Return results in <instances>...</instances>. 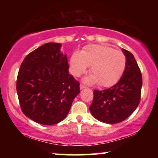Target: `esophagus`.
Returning <instances> with one entry per match:
<instances>
[{
	"instance_id": "34e87169",
	"label": "esophagus",
	"mask_w": 158,
	"mask_h": 158,
	"mask_svg": "<svg viewBox=\"0 0 158 158\" xmlns=\"http://www.w3.org/2000/svg\"><path fill=\"white\" fill-rule=\"evenodd\" d=\"M85 88V86L84 85H82V84L80 85V89H81V90H82V89H84Z\"/></svg>"
}]
</instances>
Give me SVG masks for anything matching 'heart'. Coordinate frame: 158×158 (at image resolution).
Instances as JSON below:
<instances>
[{
    "mask_svg": "<svg viewBox=\"0 0 158 158\" xmlns=\"http://www.w3.org/2000/svg\"><path fill=\"white\" fill-rule=\"evenodd\" d=\"M126 58L121 51L105 45H89L81 52H75L70 58V71L79 77L90 66L91 75L85 79L88 84L98 83L100 86L109 87L121 78L125 70Z\"/></svg>",
    "mask_w": 158,
    "mask_h": 158,
    "instance_id": "heart-1",
    "label": "heart"
}]
</instances>
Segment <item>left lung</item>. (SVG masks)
Returning a JSON list of instances; mask_svg holds the SVG:
<instances>
[{
	"label": "left lung",
	"instance_id": "8db88e82",
	"mask_svg": "<svg viewBox=\"0 0 158 158\" xmlns=\"http://www.w3.org/2000/svg\"><path fill=\"white\" fill-rule=\"evenodd\" d=\"M126 58L123 74L117 84L108 89L94 90L93 102L89 109L99 121L118 123L127 118L139 104L142 77L135 57L122 49Z\"/></svg>",
	"mask_w": 158,
	"mask_h": 158
}]
</instances>
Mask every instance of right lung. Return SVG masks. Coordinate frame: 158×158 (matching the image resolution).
Listing matches in <instances>:
<instances>
[{
  "instance_id": "1",
  "label": "right lung",
  "mask_w": 158,
  "mask_h": 158,
  "mask_svg": "<svg viewBox=\"0 0 158 158\" xmlns=\"http://www.w3.org/2000/svg\"><path fill=\"white\" fill-rule=\"evenodd\" d=\"M60 43L49 42L26 56L17 80L21 110L37 123H58L67 116L80 93L79 83L69 74Z\"/></svg>"
}]
</instances>
